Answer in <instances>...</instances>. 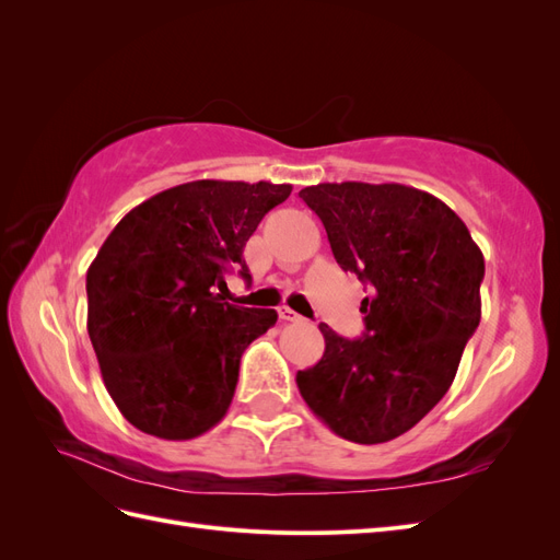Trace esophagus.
<instances>
[{"instance_id":"34e87169","label":"esophagus","mask_w":560,"mask_h":560,"mask_svg":"<svg viewBox=\"0 0 560 560\" xmlns=\"http://www.w3.org/2000/svg\"><path fill=\"white\" fill-rule=\"evenodd\" d=\"M278 315H280V319H284V322H299V319H303L299 313H294L292 308H287V306H282V308L278 311Z\"/></svg>"}]
</instances>
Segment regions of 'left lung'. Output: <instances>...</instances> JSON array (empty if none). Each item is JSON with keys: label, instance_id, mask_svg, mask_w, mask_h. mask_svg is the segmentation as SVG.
Wrapping results in <instances>:
<instances>
[{"label": "left lung", "instance_id": "8db88e82", "mask_svg": "<svg viewBox=\"0 0 560 560\" xmlns=\"http://www.w3.org/2000/svg\"><path fill=\"white\" fill-rule=\"evenodd\" d=\"M299 196L338 266L371 287L364 336L350 341L322 322L325 354L299 371V393L348 442H389L448 393L481 319L483 254L446 202L413 186L325 182Z\"/></svg>", "mask_w": 560, "mask_h": 560}]
</instances>
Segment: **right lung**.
Wrapping results in <instances>:
<instances>
[{
    "label": "right lung",
    "mask_w": 560,
    "mask_h": 560,
    "mask_svg": "<svg viewBox=\"0 0 560 560\" xmlns=\"http://www.w3.org/2000/svg\"><path fill=\"white\" fill-rule=\"evenodd\" d=\"M292 184L198 179L165 189L114 226L89 266V336L118 411L138 430L186 442L229 411L245 348L273 308L222 301L229 268Z\"/></svg>",
    "instance_id": "add662e5"
}]
</instances>
